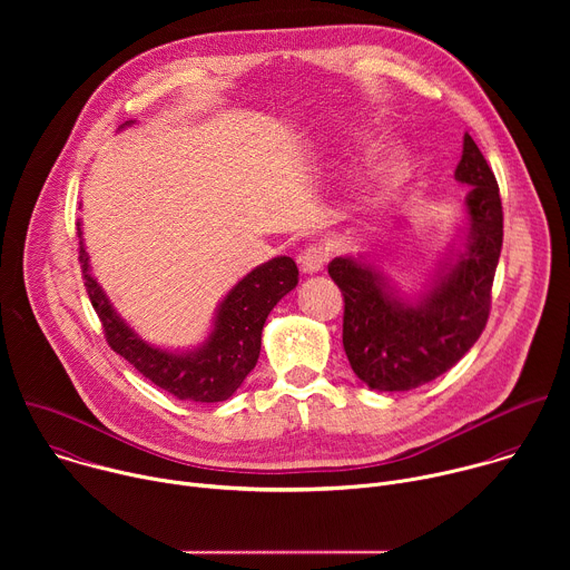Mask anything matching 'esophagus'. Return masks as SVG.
<instances>
[{
    "instance_id": "esophagus-1",
    "label": "esophagus",
    "mask_w": 570,
    "mask_h": 570,
    "mask_svg": "<svg viewBox=\"0 0 570 570\" xmlns=\"http://www.w3.org/2000/svg\"><path fill=\"white\" fill-rule=\"evenodd\" d=\"M330 259V253L324 250L322 246H308L299 257H297V264L302 268L304 275H315L324 268V264H327Z\"/></svg>"
}]
</instances>
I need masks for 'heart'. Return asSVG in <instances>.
Returning <instances> with one entry per match:
<instances>
[{
  "label": "heart",
  "instance_id": "1",
  "mask_svg": "<svg viewBox=\"0 0 570 570\" xmlns=\"http://www.w3.org/2000/svg\"><path fill=\"white\" fill-rule=\"evenodd\" d=\"M399 174H401V153L390 150L376 161L372 169V187L374 189L392 187L399 180Z\"/></svg>",
  "mask_w": 570,
  "mask_h": 570
}]
</instances>
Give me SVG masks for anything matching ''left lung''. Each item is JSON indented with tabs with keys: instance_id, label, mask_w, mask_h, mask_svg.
<instances>
[{
	"instance_id": "1",
	"label": "left lung",
	"mask_w": 570,
	"mask_h": 570,
	"mask_svg": "<svg viewBox=\"0 0 570 570\" xmlns=\"http://www.w3.org/2000/svg\"><path fill=\"white\" fill-rule=\"evenodd\" d=\"M455 180L471 187L462 243L449 248L415 299L401 297L367 253L330 264L345 297V354L354 374L372 390L403 392L438 379L473 347L490 317L503 207L494 171L469 132Z\"/></svg>"
}]
</instances>
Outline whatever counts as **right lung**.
I'll list each match as a JSON object with an SVG mask.
<instances>
[{
  "instance_id": "obj_1",
  "label": "right lung",
  "mask_w": 570,
  "mask_h": 570,
  "mask_svg": "<svg viewBox=\"0 0 570 570\" xmlns=\"http://www.w3.org/2000/svg\"><path fill=\"white\" fill-rule=\"evenodd\" d=\"M132 121H126L130 126ZM124 128V126H121ZM80 236V268L92 306L104 324L108 345L165 392L196 403L229 399L259 358L262 332L275 304L297 286V266L291 257H275L243 277L218 304L209 336L194 350H161L137 336L115 311L108 295L92 277L90 257Z\"/></svg>"
}]
</instances>
